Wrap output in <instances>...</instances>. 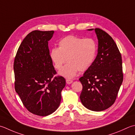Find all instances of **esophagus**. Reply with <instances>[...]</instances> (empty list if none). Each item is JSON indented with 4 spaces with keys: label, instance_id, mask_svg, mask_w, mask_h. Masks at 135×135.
Here are the masks:
<instances>
[{
    "label": "esophagus",
    "instance_id": "obj_1",
    "mask_svg": "<svg viewBox=\"0 0 135 135\" xmlns=\"http://www.w3.org/2000/svg\"><path fill=\"white\" fill-rule=\"evenodd\" d=\"M66 83H67V84H70L73 83V80H69V79H67V80H66Z\"/></svg>",
    "mask_w": 135,
    "mask_h": 135
}]
</instances>
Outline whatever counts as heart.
Returning a JSON list of instances; mask_svg holds the SVG:
<instances>
[{
	"instance_id": "b5f03b06",
	"label": "heart",
	"mask_w": 135,
	"mask_h": 135,
	"mask_svg": "<svg viewBox=\"0 0 135 135\" xmlns=\"http://www.w3.org/2000/svg\"><path fill=\"white\" fill-rule=\"evenodd\" d=\"M97 52L95 41L91 38H84L68 36L61 39L59 48H53L50 58L55 69H61L65 62H68L59 74L66 78L74 76L78 71H85L93 64Z\"/></svg>"
}]
</instances>
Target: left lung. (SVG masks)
<instances>
[{
    "label": "left lung",
    "instance_id": "left-lung-1",
    "mask_svg": "<svg viewBox=\"0 0 135 135\" xmlns=\"http://www.w3.org/2000/svg\"><path fill=\"white\" fill-rule=\"evenodd\" d=\"M95 31L98 40V54L90 68L79 79L83 85L80 97L87 109L102 111L112 106L117 99L123 78L122 61L111 37L99 28Z\"/></svg>",
    "mask_w": 135,
    "mask_h": 135
}]
</instances>
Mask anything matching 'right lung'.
Segmentation results:
<instances>
[{
	"label": "right lung",
	"instance_id": "1",
	"mask_svg": "<svg viewBox=\"0 0 135 135\" xmlns=\"http://www.w3.org/2000/svg\"><path fill=\"white\" fill-rule=\"evenodd\" d=\"M54 31L34 30L28 34L18 47L13 68L15 88L29 112L45 117L55 111L65 86L62 76H55L50 58L49 41Z\"/></svg>",
	"mask_w": 135,
	"mask_h": 135
}]
</instances>
